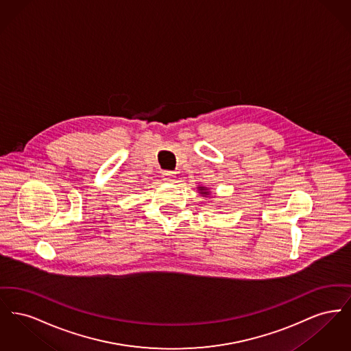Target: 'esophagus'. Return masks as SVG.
<instances>
[{
    "instance_id": "esophagus-1",
    "label": "esophagus",
    "mask_w": 351,
    "mask_h": 351,
    "mask_svg": "<svg viewBox=\"0 0 351 351\" xmlns=\"http://www.w3.org/2000/svg\"><path fill=\"white\" fill-rule=\"evenodd\" d=\"M173 176H175V172H172V171H163L162 172V178H163L165 182H172Z\"/></svg>"
}]
</instances>
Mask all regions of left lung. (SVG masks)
Listing matches in <instances>:
<instances>
[{
	"mask_svg": "<svg viewBox=\"0 0 351 351\" xmlns=\"http://www.w3.org/2000/svg\"><path fill=\"white\" fill-rule=\"evenodd\" d=\"M199 192H200L202 196H208L209 195V192H208V189L205 186H199Z\"/></svg>",
	"mask_w": 351,
	"mask_h": 351,
	"instance_id": "obj_1",
	"label": "left lung"
}]
</instances>
